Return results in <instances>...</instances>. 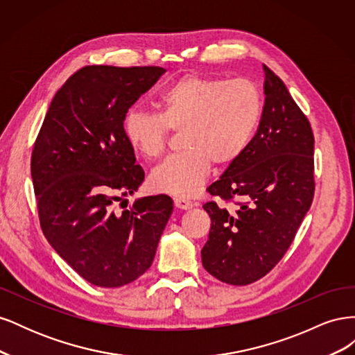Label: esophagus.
I'll return each mask as SVG.
<instances>
[{
	"label": "esophagus",
	"instance_id": "obj_1",
	"mask_svg": "<svg viewBox=\"0 0 355 355\" xmlns=\"http://www.w3.org/2000/svg\"><path fill=\"white\" fill-rule=\"evenodd\" d=\"M175 206L180 210H189L192 206H194V204H192V201H189V200L178 197V198H175Z\"/></svg>",
	"mask_w": 355,
	"mask_h": 355
}]
</instances>
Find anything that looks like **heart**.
Masks as SVG:
<instances>
[{
	"mask_svg": "<svg viewBox=\"0 0 355 355\" xmlns=\"http://www.w3.org/2000/svg\"><path fill=\"white\" fill-rule=\"evenodd\" d=\"M159 114L128 110L123 132L148 159L164 153L171 132H182L184 151L168 157L149 176L158 192L192 197L206 182L211 163L230 166L249 146L262 115V98L244 78L222 80L184 75L161 93Z\"/></svg>",
	"mask_w": 355,
	"mask_h": 355,
	"instance_id": "1",
	"label": "heart"
}]
</instances>
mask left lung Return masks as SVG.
Returning <instances> with one entry per match:
<instances>
[{
    "label": "left lung",
    "instance_id": "8db88e82",
    "mask_svg": "<svg viewBox=\"0 0 355 355\" xmlns=\"http://www.w3.org/2000/svg\"><path fill=\"white\" fill-rule=\"evenodd\" d=\"M265 103L257 132L207 191L237 209L209 201L211 227L201 250L206 271L245 286L282 261L314 198V135L284 83L263 65Z\"/></svg>",
    "mask_w": 355,
    "mask_h": 355
}]
</instances>
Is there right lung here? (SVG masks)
Instances as JSON below:
<instances>
[{"mask_svg":"<svg viewBox=\"0 0 355 355\" xmlns=\"http://www.w3.org/2000/svg\"><path fill=\"white\" fill-rule=\"evenodd\" d=\"M166 72L159 67H84L53 98L32 149L31 176L41 230L84 280L121 287L151 266L173 211L167 196L130 209L114 202L145 179L127 142L128 108Z\"/></svg>","mask_w":355,"mask_h":355,"instance_id":"obj_1","label":"right lung"}]
</instances>
